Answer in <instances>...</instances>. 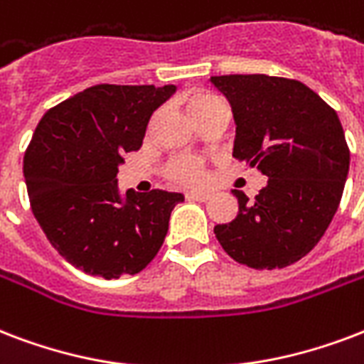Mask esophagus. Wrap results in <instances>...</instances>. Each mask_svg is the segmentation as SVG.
<instances>
[{
    "mask_svg": "<svg viewBox=\"0 0 364 364\" xmlns=\"http://www.w3.org/2000/svg\"><path fill=\"white\" fill-rule=\"evenodd\" d=\"M212 198L210 193H187V200H196V202H208Z\"/></svg>",
    "mask_w": 364,
    "mask_h": 364,
    "instance_id": "34e87169",
    "label": "esophagus"
}]
</instances>
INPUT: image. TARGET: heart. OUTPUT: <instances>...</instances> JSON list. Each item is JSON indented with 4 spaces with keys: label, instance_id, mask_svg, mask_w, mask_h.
<instances>
[{
    "label": "heart",
    "instance_id": "b5f03b06",
    "mask_svg": "<svg viewBox=\"0 0 364 364\" xmlns=\"http://www.w3.org/2000/svg\"><path fill=\"white\" fill-rule=\"evenodd\" d=\"M188 112L193 114L194 120H198L202 116L210 114L213 110L223 107V102L218 97L208 93V91H194L187 97ZM166 173L171 181L185 185V187H198L206 181V171L198 158L194 156H177L170 160Z\"/></svg>",
    "mask_w": 364,
    "mask_h": 364
}]
</instances>
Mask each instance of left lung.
<instances>
[{"label":"left lung","mask_w":364,"mask_h":364,"mask_svg":"<svg viewBox=\"0 0 364 364\" xmlns=\"http://www.w3.org/2000/svg\"><path fill=\"white\" fill-rule=\"evenodd\" d=\"M212 83L237 122L232 156L269 177L254 200L232 191L238 215L213 227L215 238L246 267H288L317 246L342 200L349 146L340 118L298 80L229 74Z\"/></svg>","instance_id":"1"}]
</instances>
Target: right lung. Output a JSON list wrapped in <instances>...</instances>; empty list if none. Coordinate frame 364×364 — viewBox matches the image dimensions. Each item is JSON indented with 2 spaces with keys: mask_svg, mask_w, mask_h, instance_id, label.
I'll return each instance as SVG.
<instances>
[{
  "mask_svg": "<svg viewBox=\"0 0 364 364\" xmlns=\"http://www.w3.org/2000/svg\"><path fill=\"white\" fill-rule=\"evenodd\" d=\"M173 91L101 83L47 110L36 127L24 154L30 206L53 248L83 273L135 274L162 246L183 194L127 191L122 200L116 176Z\"/></svg>",
  "mask_w": 364,
  "mask_h": 364,
  "instance_id": "obj_1",
  "label": "right lung"
}]
</instances>
